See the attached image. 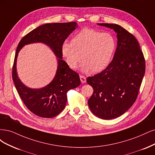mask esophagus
Segmentation results:
<instances>
[{"label":"esophagus","instance_id":"34e87169","mask_svg":"<svg viewBox=\"0 0 155 155\" xmlns=\"http://www.w3.org/2000/svg\"><path fill=\"white\" fill-rule=\"evenodd\" d=\"M80 78H81V81L82 83H85L86 82V78L83 75H80Z\"/></svg>","mask_w":155,"mask_h":155}]
</instances>
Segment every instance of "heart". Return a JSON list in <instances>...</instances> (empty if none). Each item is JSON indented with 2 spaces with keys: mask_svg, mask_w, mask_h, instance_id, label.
<instances>
[{
  "mask_svg": "<svg viewBox=\"0 0 155 155\" xmlns=\"http://www.w3.org/2000/svg\"><path fill=\"white\" fill-rule=\"evenodd\" d=\"M115 48V40L110 33L84 28L73 37L71 42H64L61 50L70 68L75 69L82 60L83 71L98 73L107 67Z\"/></svg>",
  "mask_w": 155,
  "mask_h": 155,
  "instance_id": "1",
  "label": "heart"
}]
</instances>
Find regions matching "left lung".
<instances>
[{
	"label": "left lung",
	"instance_id": "left-lung-1",
	"mask_svg": "<svg viewBox=\"0 0 155 155\" xmlns=\"http://www.w3.org/2000/svg\"><path fill=\"white\" fill-rule=\"evenodd\" d=\"M98 24L113 29L117 33V47L108 66L86 80L94 90L88 106L95 116L109 120L122 115L135 102L146 71V62L133 35L118 24Z\"/></svg>",
	"mask_w": 155,
	"mask_h": 155
}]
</instances>
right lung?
<instances>
[{
	"instance_id": "right-lung-1",
	"label": "right lung",
	"mask_w": 155,
	"mask_h": 155,
	"mask_svg": "<svg viewBox=\"0 0 155 155\" xmlns=\"http://www.w3.org/2000/svg\"><path fill=\"white\" fill-rule=\"evenodd\" d=\"M75 22L43 24L25 35L19 42L15 56L12 78L17 91L27 108L42 118H53L62 111L67 102V93L81 84L78 74L69 68L62 60V46L77 26ZM41 42L50 47L58 57V67L56 76L48 86L31 89L19 81L16 64L18 52L25 45Z\"/></svg>"
}]
</instances>
